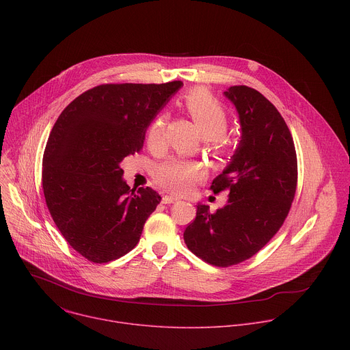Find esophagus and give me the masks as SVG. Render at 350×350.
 I'll list each match as a JSON object with an SVG mask.
<instances>
[{
	"instance_id": "esophagus-1",
	"label": "esophagus",
	"mask_w": 350,
	"mask_h": 350,
	"mask_svg": "<svg viewBox=\"0 0 350 350\" xmlns=\"http://www.w3.org/2000/svg\"><path fill=\"white\" fill-rule=\"evenodd\" d=\"M177 201H178V198H177V196H172V195H165V196L162 198V204H166V205L174 204V202H177Z\"/></svg>"
}]
</instances>
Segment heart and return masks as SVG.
<instances>
[{
    "label": "heart",
    "instance_id": "1",
    "mask_svg": "<svg viewBox=\"0 0 350 350\" xmlns=\"http://www.w3.org/2000/svg\"><path fill=\"white\" fill-rule=\"evenodd\" d=\"M185 109L198 126L199 131L209 139L219 138L227 127V113L213 96L202 90L191 91L184 101ZM166 116L159 115L146 133V142L151 149H158L165 141ZM202 174V169L195 162L172 159L161 165L155 172L157 183L173 193L188 189Z\"/></svg>",
    "mask_w": 350,
    "mask_h": 350
}]
</instances>
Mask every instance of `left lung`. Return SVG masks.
<instances>
[{
	"instance_id": "8db88e82",
	"label": "left lung",
	"mask_w": 350,
	"mask_h": 350,
	"mask_svg": "<svg viewBox=\"0 0 350 350\" xmlns=\"http://www.w3.org/2000/svg\"><path fill=\"white\" fill-rule=\"evenodd\" d=\"M223 94L237 109L241 138L211 189H228V201L215 213L198 204L196 217L184 231L189 251L219 267L252 258L275 235L288 216L297 181L293 139L275 107L246 85Z\"/></svg>"
}]
</instances>
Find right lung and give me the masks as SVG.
I'll use <instances>...</instances> for the list:
<instances>
[{"label": "right lung", "instance_id": "right-lung-1", "mask_svg": "<svg viewBox=\"0 0 350 350\" xmlns=\"http://www.w3.org/2000/svg\"><path fill=\"white\" fill-rule=\"evenodd\" d=\"M181 85H96L54 124L42 158L45 202L68 243L90 262L130 252L161 202L152 188L130 189L120 163L141 151L146 129Z\"/></svg>", "mask_w": 350, "mask_h": 350}]
</instances>
